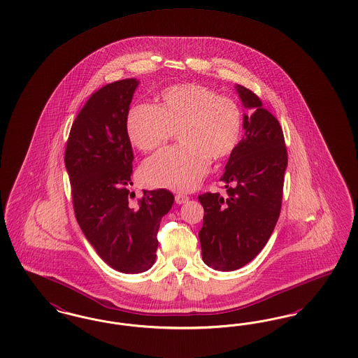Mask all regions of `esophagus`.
<instances>
[{
  "mask_svg": "<svg viewBox=\"0 0 358 358\" xmlns=\"http://www.w3.org/2000/svg\"><path fill=\"white\" fill-rule=\"evenodd\" d=\"M187 200H189V197L186 194H182V193H177L176 194V203H178V205L185 203Z\"/></svg>",
  "mask_w": 358,
  "mask_h": 358,
  "instance_id": "obj_1",
  "label": "esophagus"
}]
</instances>
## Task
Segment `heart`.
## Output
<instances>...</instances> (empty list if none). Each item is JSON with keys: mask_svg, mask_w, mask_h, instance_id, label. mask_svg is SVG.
<instances>
[{"mask_svg": "<svg viewBox=\"0 0 358 358\" xmlns=\"http://www.w3.org/2000/svg\"><path fill=\"white\" fill-rule=\"evenodd\" d=\"M243 117L240 105L215 90L193 83L164 89L158 105L137 103L127 115L129 140L143 152L157 150L177 129L180 145L145 161L141 177L146 185L192 190L210 168L238 146Z\"/></svg>", "mask_w": 358, "mask_h": 358, "instance_id": "1", "label": "heart"}]
</instances>
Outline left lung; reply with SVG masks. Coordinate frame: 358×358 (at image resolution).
<instances>
[{
  "mask_svg": "<svg viewBox=\"0 0 358 358\" xmlns=\"http://www.w3.org/2000/svg\"><path fill=\"white\" fill-rule=\"evenodd\" d=\"M243 106L245 136L230 155L220 181L225 194L203 193L201 252L203 262L221 272L243 268L266 245L281 212L287 152L282 128L257 96L237 85Z\"/></svg>",
  "mask_w": 358,
  "mask_h": 358,
  "instance_id": "left-lung-1",
  "label": "left lung"
}]
</instances>
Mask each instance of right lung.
<instances>
[{
    "mask_svg": "<svg viewBox=\"0 0 358 358\" xmlns=\"http://www.w3.org/2000/svg\"><path fill=\"white\" fill-rule=\"evenodd\" d=\"M137 85L125 78L94 92L73 121L65 149L80 228L109 266L130 274L155 264L159 221L174 202L166 189L143 190L130 201L134 156L127 115Z\"/></svg>",
    "mask_w": 358,
    "mask_h": 358,
    "instance_id": "obj_1",
    "label": "right lung"
}]
</instances>
